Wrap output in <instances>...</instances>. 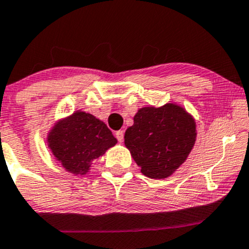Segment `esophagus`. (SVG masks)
Returning a JSON list of instances; mask_svg holds the SVG:
<instances>
[{"label": "esophagus", "instance_id": "1", "mask_svg": "<svg viewBox=\"0 0 249 249\" xmlns=\"http://www.w3.org/2000/svg\"><path fill=\"white\" fill-rule=\"evenodd\" d=\"M124 130H117V132L115 133V136H116V139L119 140V142H122V141H124Z\"/></svg>", "mask_w": 249, "mask_h": 249}]
</instances>
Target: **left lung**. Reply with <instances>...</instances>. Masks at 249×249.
<instances>
[{"mask_svg":"<svg viewBox=\"0 0 249 249\" xmlns=\"http://www.w3.org/2000/svg\"><path fill=\"white\" fill-rule=\"evenodd\" d=\"M196 122L180 106L143 107L124 133V145L146 177H170L186 160L196 141Z\"/></svg>","mask_w":249,"mask_h":249,"instance_id":"left-lung-1","label":"left lung"}]
</instances>
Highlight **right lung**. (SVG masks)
I'll return each instance as SVG.
<instances>
[{"label": "right lung", "instance_id": "1", "mask_svg": "<svg viewBox=\"0 0 249 249\" xmlns=\"http://www.w3.org/2000/svg\"><path fill=\"white\" fill-rule=\"evenodd\" d=\"M47 142L57 161L66 171L84 176L93 160L116 145L117 140L103 121L78 110L53 125Z\"/></svg>", "mask_w": 249, "mask_h": 249}]
</instances>
